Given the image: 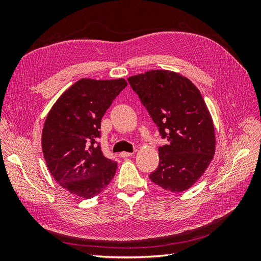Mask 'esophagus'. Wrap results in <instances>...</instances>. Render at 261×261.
Here are the masks:
<instances>
[{
  "mask_svg": "<svg viewBox=\"0 0 261 261\" xmlns=\"http://www.w3.org/2000/svg\"><path fill=\"white\" fill-rule=\"evenodd\" d=\"M118 155H120V158H127V156H132L133 153H132V152H125V151H123V152H121Z\"/></svg>",
  "mask_w": 261,
  "mask_h": 261,
  "instance_id": "obj_1",
  "label": "esophagus"
}]
</instances>
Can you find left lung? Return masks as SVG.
<instances>
[{"mask_svg":"<svg viewBox=\"0 0 261 261\" xmlns=\"http://www.w3.org/2000/svg\"><path fill=\"white\" fill-rule=\"evenodd\" d=\"M127 81L169 141L159 148V167L150 179L173 193L191 188L216 152L215 125L200 91L185 76L165 69H151Z\"/></svg>","mask_w":261,"mask_h":261,"instance_id":"8db88e82","label":"left lung"}]
</instances>
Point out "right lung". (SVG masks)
<instances>
[{"label":"right lung","instance_id":"1","mask_svg":"<svg viewBox=\"0 0 261 261\" xmlns=\"http://www.w3.org/2000/svg\"><path fill=\"white\" fill-rule=\"evenodd\" d=\"M127 83L83 78L51 108L42 129V152L51 175L69 193L92 198L110 184L117 162L97 143L101 120Z\"/></svg>","mask_w":261,"mask_h":261}]
</instances>
